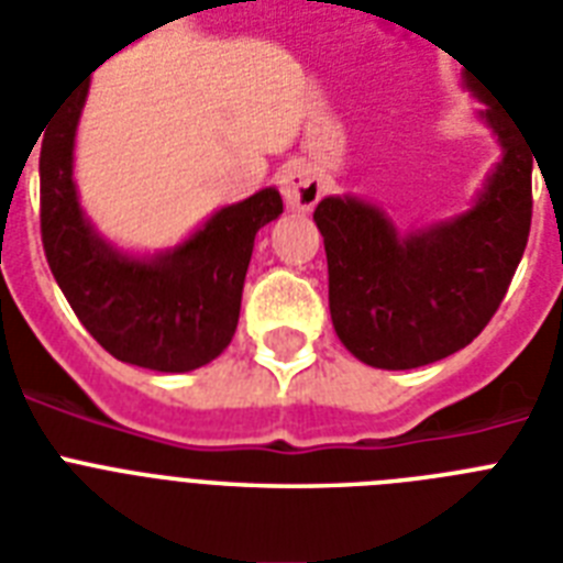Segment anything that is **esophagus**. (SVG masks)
<instances>
[{"label":"esophagus","mask_w":563,"mask_h":563,"mask_svg":"<svg viewBox=\"0 0 563 563\" xmlns=\"http://www.w3.org/2000/svg\"><path fill=\"white\" fill-rule=\"evenodd\" d=\"M278 188L285 203L296 211H310L319 203V197L325 195V183L317 168H310L305 162H290L282 174H278Z\"/></svg>","instance_id":"obj_1"}]
</instances>
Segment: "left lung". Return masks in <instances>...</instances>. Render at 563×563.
Instances as JSON below:
<instances>
[{
  "mask_svg": "<svg viewBox=\"0 0 563 563\" xmlns=\"http://www.w3.org/2000/svg\"><path fill=\"white\" fill-rule=\"evenodd\" d=\"M479 119L503 147L474 206L456 218L398 232L360 197L319 200L328 308L340 343L366 366L418 368L465 349L523 258L532 227V145L483 89Z\"/></svg>",
  "mask_w": 563,
  "mask_h": 563,
  "instance_id": "obj_1",
  "label": "left lung"
}]
</instances>
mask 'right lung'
<instances>
[{
    "instance_id": "obj_1",
    "label": "right lung",
    "mask_w": 563,
    "mask_h": 563,
    "mask_svg": "<svg viewBox=\"0 0 563 563\" xmlns=\"http://www.w3.org/2000/svg\"><path fill=\"white\" fill-rule=\"evenodd\" d=\"M89 80L71 92L40 147V232L54 282L89 334L121 363L191 372L235 336L255 232L282 214L261 188L223 206L174 250L130 255L96 232L75 188V133Z\"/></svg>"
}]
</instances>
